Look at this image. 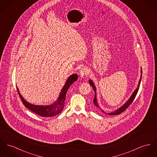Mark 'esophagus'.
Listing matches in <instances>:
<instances>
[{
	"instance_id": "esophagus-1",
	"label": "esophagus",
	"mask_w": 157,
	"mask_h": 157,
	"mask_svg": "<svg viewBox=\"0 0 157 157\" xmlns=\"http://www.w3.org/2000/svg\"><path fill=\"white\" fill-rule=\"evenodd\" d=\"M89 73V70L87 67H84L83 68H82L80 71H79V75L81 76V77H84L85 76H86L88 75Z\"/></svg>"
}]
</instances>
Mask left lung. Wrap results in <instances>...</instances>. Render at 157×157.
I'll return each mask as SVG.
<instances>
[{"instance_id": "left-lung-1", "label": "left lung", "mask_w": 157, "mask_h": 157, "mask_svg": "<svg viewBox=\"0 0 157 157\" xmlns=\"http://www.w3.org/2000/svg\"><path fill=\"white\" fill-rule=\"evenodd\" d=\"M142 68H141V75H140V80H139V84L137 85V88L134 90V91L133 92V94H132V96L130 97V98L127 101V102H125V103L124 105H123L121 107H120L119 109H118L117 110H115V111H114V112H111V113H108V115H119V114H120L121 113H122V112H124L126 109L127 108L130 106V105H131V103L133 102L134 99L135 98V97H136L137 94V92H138V91H139V86H140V81H141V78H142ZM89 83H90V84L92 86L93 88L94 89V91H95V96H94V100H93V102H94V105L96 106L97 109H99L103 113H105L106 114V113H105L99 107L98 104V103H97L96 98V88L95 85L94 84V82H93V81L91 80V79L89 80Z\"/></svg>"}]
</instances>
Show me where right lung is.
<instances>
[{"mask_svg": "<svg viewBox=\"0 0 157 157\" xmlns=\"http://www.w3.org/2000/svg\"><path fill=\"white\" fill-rule=\"evenodd\" d=\"M78 78V75L77 74H73L70 76L67 79L65 84L63 87L59 97L57 100L54 101V103L47 105V106H39V105H34L24 100V98L20 93L18 88H17L18 94L20 97V98L24 104L25 108L29 109L33 112L39 115L40 117H54L59 114L62 111L64 105V101L66 99V96L67 91L69 88V86L72 84L74 82H75Z\"/></svg>", "mask_w": 157, "mask_h": 157, "instance_id": "obj_1", "label": "right lung"}]
</instances>
